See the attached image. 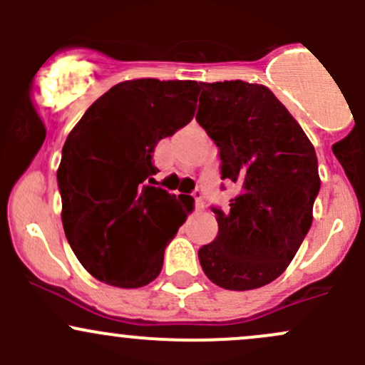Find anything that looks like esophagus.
<instances>
[{"mask_svg":"<svg viewBox=\"0 0 365 365\" xmlns=\"http://www.w3.org/2000/svg\"><path fill=\"white\" fill-rule=\"evenodd\" d=\"M192 197H194V206H196V210H203V208H205V205H203V194H201L200 190H194Z\"/></svg>","mask_w":365,"mask_h":365,"instance_id":"obj_1","label":"esophagus"}]
</instances>
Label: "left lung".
I'll list each match as a JSON object with an SVG mask.
<instances>
[{"mask_svg": "<svg viewBox=\"0 0 365 365\" xmlns=\"http://www.w3.org/2000/svg\"><path fill=\"white\" fill-rule=\"evenodd\" d=\"M200 86L196 120L219 148L220 178L238 187L230 212L212 206L219 233L197 251L201 268L220 288H261L286 270L311 230L322 185L314 146L268 88Z\"/></svg>", "mask_w": 365, "mask_h": 365, "instance_id": "1", "label": "left lung"}]
</instances>
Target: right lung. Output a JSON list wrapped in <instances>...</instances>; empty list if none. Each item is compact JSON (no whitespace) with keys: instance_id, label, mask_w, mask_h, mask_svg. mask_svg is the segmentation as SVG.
I'll list each match as a JSON object with an SVG mask.
<instances>
[{"instance_id":"obj_1","label":"right lung","mask_w":365,"mask_h":365,"mask_svg":"<svg viewBox=\"0 0 365 365\" xmlns=\"http://www.w3.org/2000/svg\"><path fill=\"white\" fill-rule=\"evenodd\" d=\"M197 95L196 81H125L68 134L58 169L61 220L73 254L98 281L141 288L160 274L192 197L153 185L152 153L192 120Z\"/></svg>"}]
</instances>
